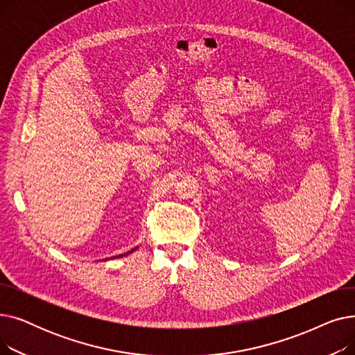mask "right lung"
Instances as JSON below:
<instances>
[{"label": "right lung", "mask_w": 355, "mask_h": 355, "mask_svg": "<svg viewBox=\"0 0 355 355\" xmlns=\"http://www.w3.org/2000/svg\"><path fill=\"white\" fill-rule=\"evenodd\" d=\"M137 249H138V248H135V249H132V250H129V252H126L125 254H119V256H115V257H122V256H126V254H129V253H132V252H135ZM115 257H114V259H115ZM110 259H112V257H110ZM105 260H106V259H105Z\"/></svg>", "instance_id": "right-lung-1"}]
</instances>
